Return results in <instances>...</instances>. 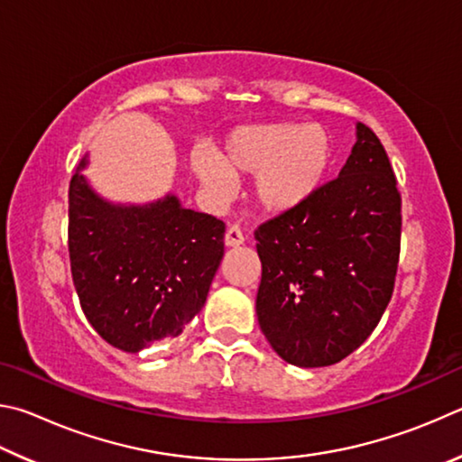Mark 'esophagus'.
<instances>
[{
    "label": "esophagus",
    "mask_w": 462,
    "mask_h": 462,
    "mask_svg": "<svg viewBox=\"0 0 462 462\" xmlns=\"http://www.w3.org/2000/svg\"><path fill=\"white\" fill-rule=\"evenodd\" d=\"M226 246H240L245 245V236H242V230L238 226H230L228 230H226V236H224Z\"/></svg>",
    "instance_id": "esophagus-1"
}]
</instances>
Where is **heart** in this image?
I'll return each instance as SVG.
<instances>
[{
    "label": "heart",
    "mask_w": 462,
    "mask_h": 462,
    "mask_svg": "<svg viewBox=\"0 0 462 462\" xmlns=\"http://www.w3.org/2000/svg\"><path fill=\"white\" fill-rule=\"evenodd\" d=\"M330 165L332 140L326 130L291 122L240 126L222 140L216 156L189 154L193 177L216 199L230 198L234 177L253 175L250 193L267 214H287L306 203Z\"/></svg>",
    "instance_id": "obj_1"
}]
</instances>
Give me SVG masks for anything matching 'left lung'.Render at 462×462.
Listing matches in <instances>:
<instances>
[{
	"mask_svg": "<svg viewBox=\"0 0 462 462\" xmlns=\"http://www.w3.org/2000/svg\"><path fill=\"white\" fill-rule=\"evenodd\" d=\"M259 326L289 365L340 363L377 328L395 285L402 198L381 140L356 124L338 179L254 232Z\"/></svg>",
	"mask_w": 462,
	"mask_h": 462,
	"instance_id": "obj_1",
	"label": "left lung"
}]
</instances>
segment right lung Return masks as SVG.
Instances as JSON below:
<instances>
[{"label":"right lung","mask_w":462,"mask_h":462,"mask_svg":"<svg viewBox=\"0 0 462 462\" xmlns=\"http://www.w3.org/2000/svg\"><path fill=\"white\" fill-rule=\"evenodd\" d=\"M69 185V256L81 308L124 353L179 336L199 314L224 256L222 220L187 209L177 195L114 203L83 169Z\"/></svg>","instance_id":"obj_1"}]
</instances>
